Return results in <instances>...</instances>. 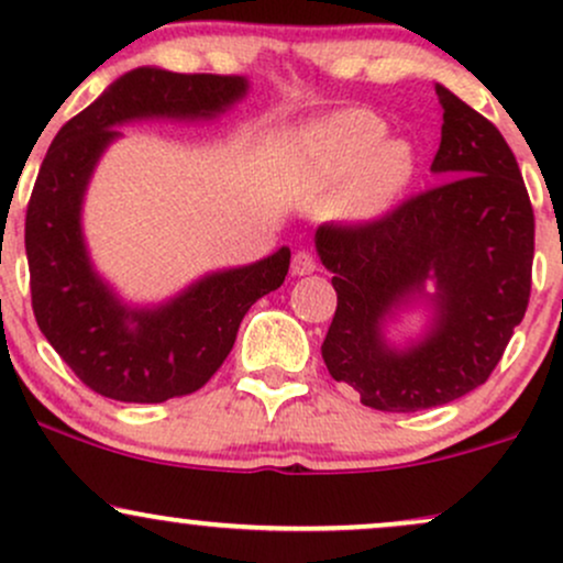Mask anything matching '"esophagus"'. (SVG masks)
Masks as SVG:
<instances>
[{
  "label": "esophagus",
  "mask_w": 563,
  "mask_h": 563,
  "mask_svg": "<svg viewBox=\"0 0 563 563\" xmlns=\"http://www.w3.org/2000/svg\"><path fill=\"white\" fill-rule=\"evenodd\" d=\"M314 269H318V260H314L312 251H299V254H294V262H290V273H294L296 277L312 275Z\"/></svg>",
  "instance_id": "34e87169"
}]
</instances>
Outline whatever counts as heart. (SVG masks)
<instances>
[{
    "label": "heart",
    "instance_id": "obj_1",
    "mask_svg": "<svg viewBox=\"0 0 563 563\" xmlns=\"http://www.w3.org/2000/svg\"><path fill=\"white\" fill-rule=\"evenodd\" d=\"M296 153L303 187L331 192V211L352 224L389 217L418 174L412 142L386 137V124L371 111H341L303 126Z\"/></svg>",
    "mask_w": 563,
    "mask_h": 563
}]
</instances>
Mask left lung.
<instances>
[{"label": "left lung", "mask_w": 563, "mask_h": 563, "mask_svg": "<svg viewBox=\"0 0 563 563\" xmlns=\"http://www.w3.org/2000/svg\"><path fill=\"white\" fill-rule=\"evenodd\" d=\"M437 95L444 124L431 172L448 183L378 222L314 232L339 296L322 360L384 412L448 405L482 386L532 288L534 214L519 164L495 124L442 84ZM416 302L430 303L432 325L407 347L391 345L385 328Z\"/></svg>", "instance_id": "1"}]
</instances>
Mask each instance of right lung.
Masks as SVG:
<instances>
[{"mask_svg":"<svg viewBox=\"0 0 563 563\" xmlns=\"http://www.w3.org/2000/svg\"><path fill=\"white\" fill-rule=\"evenodd\" d=\"M249 92L243 76L134 68L57 132L25 211L31 303L44 339L89 389L119 402L198 391L235 344L251 303L280 288L290 249L219 269L156 307H132L95 269L81 206L97 161L142 119L209 121Z\"/></svg>","mask_w":563,"mask_h":563,"instance_id":"obj_1","label":"right lung"}]
</instances>
